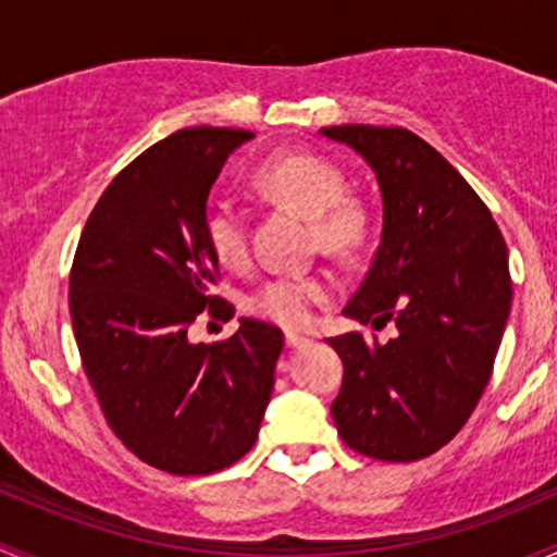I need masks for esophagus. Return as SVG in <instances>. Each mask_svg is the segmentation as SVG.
Returning <instances> with one entry per match:
<instances>
[{"mask_svg":"<svg viewBox=\"0 0 557 557\" xmlns=\"http://www.w3.org/2000/svg\"><path fill=\"white\" fill-rule=\"evenodd\" d=\"M311 343H313L311 337L297 335V332H286V346H289V348H308Z\"/></svg>","mask_w":557,"mask_h":557,"instance_id":"1","label":"esophagus"}]
</instances>
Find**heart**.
I'll return each instance as SVG.
<instances>
[{"label": "heart", "mask_w": 557, "mask_h": 557, "mask_svg": "<svg viewBox=\"0 0 557 557\" xmlns=\"http://www.w3.org/2000/svg\"><path fill=\"white\" fill-rule=\"evenodd\" d=\"M255 187L265 198L289 206L311 220L313 240L326 255L346 257L362 244L367 214L348 198L346 174L332 160L313 152H281L268 160L255 176ZM206 240L225 268H244L249 262V220L231 200H214L206 209ZM330 284L321 276L286 273L260 286L251 306L260 317L284 326H302L313 306L326 300Z\"/></svg>", "instance_id": "obj_1"}]
</instances>
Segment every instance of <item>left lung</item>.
Segmentation results:
<instances>
[{"mask_svg": "<svg viewBox=\"0 0 557 557\" xmlns=\"http://www.w3.org/2000/svg\"><path fill=\"white\" fill-rule=\"evenodd\" d=\"M375 174L383 231L357 295L343 308L362 332L330 337L343 359L332 403L348 448L418 461L448 445L483 397L512 306L509 255L491 211L434 147L405 128L332 125Z\"/></svg>", "mask_w": 557, "mask_h": 557, "instance_id": "left-lung-1", "label": "left lung"}]
</instances>
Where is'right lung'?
Masks as SVG:
<instances>
[{
  "instance_id": "add662e5",
  "label": "right lung",
  "mask_w": 557,
  "mask_h": 557,
  "mask_svg": "<svg viewBox=\"0 0 557 557\" xmlns=\"http://www.w3.org/2000/svg\"><path fill=\"white\" fill-rule=\"evenodd\" d=\"M251 131L185 128L125 165L90 211L69 278L85 375L134 456L171 474H211L251 450L276 383L278 326L238 319L225 343H193L220 260L203 220L222 165Z\"/></svg>"
}]
</instances>
